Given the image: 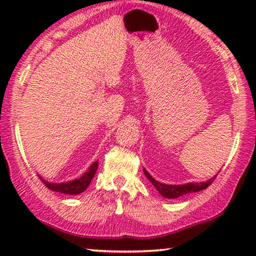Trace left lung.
<instances>
[{"mask_svg": "<svg viewBox=\"0 0 256 256\" xmlns=\"http://www.w3.org/2000/svg\"><path fill=\"white\" fill-rule=\"evenodd\" d=\"M143 171H144V174L146 176V178H148V180L152 182L154 186L157 188V191H158L163 197L170 198V199L178 198L180 197V196H184L186 194H192V192L205 190V188H208L210 185L214 182L216 177L214 176L213 178H211V180H208V182H202V183H188L184 185H168V184H163V183H160V182H157L155 178L150 176L146 170H143Z\"/></svg>", "mask_w": 256, "mask_h": 256, "instance_id": "1", "label": "left lung"}]
</instances>
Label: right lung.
I'll use <instances>...</instances> for the list:
<instances>
[{"label": "right lung", "instance_id": "right-lung-1", "mask_svg": "<svg viewBox=\"0 0 256 256\" xmlns=\"http://www.w3.org/2000/svg\"><path fill=\"white\" fill-rule=\"evenodd\" d=\"M96 169H98V162H94L92 166H90L88 171L84 174V176L80 177L79 180L68 182V183H60V184L48 183V182L42 180V177H40V180L45 184V186L50 188L52 191L62 192V194H79L85 191L87 186H88L90 180H93L94 174L96 172Z\"/></svg>", "mask_w": 256, "mask_h": 256}]
</instances>
